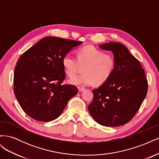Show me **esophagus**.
Returning <instances> with one entry per match:
<instances>
[{"instance_id": "34e87169", "label": "esophagus", "mask_w": 159, "mask_h": 159, "mask_svg": "<svg viewBox=\"0 0 159 159\" xmlns=\"http://www.w3.org/2000/svg\"><path fill=\"white\" fill-rule=\"evenodd\" d=\"M78 90H79L80 92H82L83 91L85 90V88H83V87H78Z\"/></svg>"}]
</instances>
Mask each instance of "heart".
<instances>
[{"label": "heart", "mask_w": 159, "mask_h": 159, "mask_svg": "<svg viewBox=\"0 0 159 159\" xmlns=\"http://www.w3.org/2000/svg\"><path fill=\"white\" fill-rule=\"evenodd\" d=\"M77 60L78 61L67 55L61 60L65 73L69 77L75 75L79 65H84L82 74L68 80L69 84L72 85H89L93 81L95 84H102L109 78L113 71V57L109 54H103L102 51L93 46L88 45L78 50Z\"/></svg>", "instance_id": "heart-1"}]
</instances>
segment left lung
<instances>
[{"label": "left lung", "instance_id": "obj_1", "mask_svg": "<svg viewBox=\"0 0 159 159\" xmlns=\"http://www.w3.org/2000/svg\"><path fill=\"white\" fill-rule=\"evenodd\" d=\"M112 52L115 66L109 78L93 89L89 112L96 122L105 127H119L133 119L145 99L148 83L139 61L122 44L109 42L99 45Z\"/></svg>", "mask_w": 159, "mask_h": 159}]
</instances>
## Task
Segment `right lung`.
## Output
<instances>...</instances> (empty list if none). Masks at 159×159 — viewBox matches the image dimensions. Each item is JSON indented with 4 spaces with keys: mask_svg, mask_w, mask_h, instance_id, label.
Returning <instances> with one entry per match:
<instances>
[{
    "mask_svg": "<svg viewBox=\"0 0 159 159\" xmlns=\"http://www.w3.org/2000/svg\"><path fill=\"white\" fill-rule=\"evenodd\" d=\"M80 41L46 37L26 51L14 74V92L27 115L39 121L58 117L68 101L78 92L75 85H63V57Z\"/></svg>",
    "mask_w": 159,
    "mask_h": 159,
    "instance_id": "right-lung-1",
    "label": "right lung"
}]
</instances>
